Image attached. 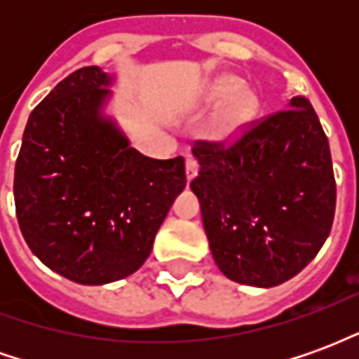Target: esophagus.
Masks as SVG:
<instances>
[{
  "label": "esophagus",
  "instance_id": "1",
  "mask_svg": "<svg viewBox=\"0 0 359 359\" xmlns=\"http://www.w3.org/2000/svg\"><path fill=\"white\" fill-rule=\"evenodd\" d=\"M198 169H200V163H198V159L194 157H187V179L192 180L198 175Z\"/></svg>",
  "mask_w": 359,
  "mask_h": 359
}]
</instances>
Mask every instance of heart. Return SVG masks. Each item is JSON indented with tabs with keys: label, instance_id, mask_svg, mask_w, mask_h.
Returning <instances> with one entry per match:
<instances>
[{
	"label": "heart",
	"instance_id": "heart-1",
	"mask_svg": "<svg viewBox=\"0 0 359 359\" xmlns=\"http://www.w3.org/2000/svg\"><path fill=\"white\" fill-rule=\"evenodd\" d=\"M241 90V81L234 76H221L213 82L211 86V100L215 103L226 102L229 97H233ZM257 100L250 94H241L234 97L233 102L226 105L225 109H221L215 123H213V133L221 138H233L250 125V121L256 117Z\"/></svg>",
	"mask_w": 359,
	"mask_h": 359
}]
</instances>
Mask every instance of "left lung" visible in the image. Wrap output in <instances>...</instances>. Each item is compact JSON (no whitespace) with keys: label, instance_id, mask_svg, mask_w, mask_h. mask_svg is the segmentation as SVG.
I'll return each mask as SVG.
<instances>
[{"label":"left lung","instance_id":"obj_1","mask_svg":"<svg viewBox=\"0 0 359 359\" xmlns=\"http://www.w3.org/2000/svg\"><path fill=\"white\" fill-rule=\"evenodd\" d=\"M190 188L223 275L277 286L298 275L331 233L337 182L331 149L306 97L250 121L229 140H196Z\"/></svg>","mask_w":359,"mask_h":359}]
</instances>
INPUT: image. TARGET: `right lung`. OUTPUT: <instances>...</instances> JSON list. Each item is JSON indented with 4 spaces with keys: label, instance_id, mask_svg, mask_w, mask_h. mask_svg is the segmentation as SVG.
<instances>
[{
    "label": "right lung",
    "instance_id": "right-lung-1",
    "mask_svg": "<svg viewBox=\"0 0 359 359\" xmlns=\"http://www.w3.org/2000/svg\"><path fill=\"white\" fill-rule=\"evenodd\" d=\"M109 76L82 67L28 117L15 163V210L38 259L81 285L128 277L148 259L184 159H151L128 146L100 105Z\"/></svg>",
    "mask_w": 359,
    "mask_h": 359
}]
</instances>
